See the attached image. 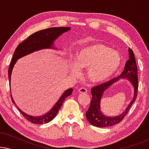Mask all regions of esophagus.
<instances>
[{
  "label": "esophagus",
  "mask_w": 149,
  "mask_h": 149,
  "mask_svg": "<svg viewBox=\"0 0 149 149\" xmlns=\"http://www.w3.org/2000/svg\"><path fill=\"white\" fill-rule=\"evenodd\" d=\"M78 92L79 93H87V89L84 88V87H81L78 89Z\"/></svg>",
  "instance_id": "obj_1"
}]
</instances>
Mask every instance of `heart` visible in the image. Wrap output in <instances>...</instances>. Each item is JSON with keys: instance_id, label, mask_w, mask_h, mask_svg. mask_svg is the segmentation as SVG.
<instances>
[{"instance_id": "obj_1", "label": "heart", "mask_w": 149, "mask_h": 149, "mask_svg": "<svg viewBox=\"0 0 149 149\" xmlns=\"http://www.w3.org/2000/svg\"><path fill=\"white\" fill-rule=\"evenodd\" d=\"M121 64L122 56L119 52L101 42H93L83 47L77 53L70 72L74 76H78L80 73L79 68L87 70L89 82L100 84L109 80L117 72Z\"/></svg>"}]
</instances>
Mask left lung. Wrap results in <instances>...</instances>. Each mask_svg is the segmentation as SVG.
Here are the masks:
<instances>
[{
    "label": "left lung",
    "mask_w": 149,
    "mask_h": 149,
    "mask_svg": "<svg viewBox=\"0 0 149 149\" xmlns=\"http://www.w3.org/2000/svg\"><path fill=\"white\" fill-rule=\"evenodd\" d=\"M129 51V60L126 62L124 70L117 78L106 82L102 84L97 85L91 88V92L92 95L90 106L86 112V118L89 123L93 126L98 127H109L117 124L121 122L128 111L132 105L135 102L138 94V68L134 57V54L131 49H128ZM121 79H127L131 83L134 88V94L132 100L128 107L122 113L117 116L110 117L104 115L101 111L100 107L101 100L103 96L105 91L110 88L114 83Z\"/></svg>",
    "instance_id": "8db88e82"
}]
</instances>
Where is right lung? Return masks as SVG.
I'll list each match as a JSON object with an SVG mask.
<instances>
[{
    "mask_svg": "<svg viewBox=\"0 0 149 149\" xmlns=\"http://www.w3.org/2000/svg\"><path fill=\"white\" fill-rule=\"evenodd\" d=\"M70 30V27H55L40 30V31L36 32L34 34H31L26 40H24L23 42L18 45L17 48L15 49V52H14L13 58L11 59L9 71H8V72H9V87H11L12 70H13V67L15 66V63L17 62V60L22 58V57H24L39 50L47 49H53L58 50L59 49L56 47L54 45L55 40L59 38V36L62 35L63 33L68 32ZM72 90V88H70L64 91V93H62L58 100L57 101V102H56V104L54 105V107L47 113L40 116H32L24 113L16 105L15 101H14L13 97H12L11 93V97L12 102L17 107L22 115L28 121H29L32 123L43 124L49 123L56 117L57 114H58L59 110L62 107L65 99L71 95Z\"/></svg>",
    "mask_w": 149,
    "mask_h": 149,
    "instance_id": "obj_1",
    "label": "right lung"
}]
</instances>
